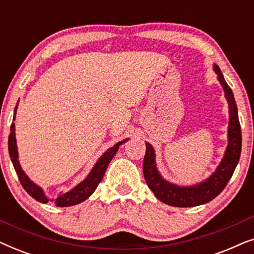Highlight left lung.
<instances>
[{"instance_id":"obj_1","label":"left lung","mask_w":254,"mask_h":254,"mask_svg":"<svg viewBox=\"0 0 254 254\" xmlns=\"http://www.w3.org/2000/svg\"><path fill=\"white\" fill-rule=\"evenodd\" d=\"M214 70L217 72V78L223 86L225 97L229 103V113H230V120H229V143L225 150V155L222 159L221 164L218 165L213 175L207 180L199 185L190 187H179L173 184L165 182L159 175L156 169L155 163V151L150 144L145 143L147 150H145L143 159V175L144 179L157 199L162 202L173 207H195L199 204L207 203L215 199L224 187L227 186L230 180L232 173H234L236 166L238 164L239 157L242 151V130L241 124L238 119V111L236 105L234 93L228 83L222 75L221 69L218 65H214Z\"/></svg>"}]
</instances>
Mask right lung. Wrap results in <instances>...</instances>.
Masks as SVG:
<instances>
[{
	"instance_id": "1",
	"label": "right lung",
	"mask_w": 254,
	"mask_h": 254,
	"mask_svg": "<svg viewBox=\"0 0 254 254\" xmlns=\"http://www.w3.org/2000/svg\"><path fill=\"white\" fill-rule=\"evenodd\" d=\"M17 109V106H16ZM15 109V113H16ZM13 120H15V117H13ZM127 140L121 141L116 145H113L112 148H110L105 154H104L102 157L98 159V162L96 163V165L93 166L91 172L89 173V176L86 177L85 180H83L81 184H78L75 189L69 190L67 193L60 194L57 199L54 201V204L57 207H69V206H75V204L81 203L83 201L88 199V197L91 195V194L95 192V190L98 186V184L102 182L104 175H105V171L109 166V163L111 159L113 158V156L117 154L118 149H119V145L123 144L124 142ZM8 148H9V155L10 158H11V162L13 164V168L16 170L17 176H18V179L24 190H26L27 193L30 194L33 199L39 201L41 203H47L48 199L45 195L43 190L40 189L39 186H37L36 184H33L29 179L24 171L20 168L19 162H18V152H17V145H16V137H15V124H11V127H10V134H9V141H8Z\"/></svg>"
}]
</instances>
